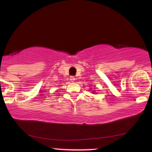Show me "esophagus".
Returning a JSON list of instances; mask_svg holds the SVG:
<instances>
[{"label": "esophagus", "instance_id": "esophagus-1", "mask_svg": "<svg viewBox=\"0 0 152 152\" xmlns=\"http://www.w3.org/2000/svg\"><path fill=\"white\" fill-rule=\"evenodd\" d=\"M70 80L72 82H74V81L75 80V77L74 76H70Z\"/></svg>", "mask_w": 152, "mask_h": 152}]
</instances>
